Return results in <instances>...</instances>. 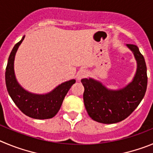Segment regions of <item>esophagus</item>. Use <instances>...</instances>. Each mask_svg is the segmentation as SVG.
Returning <instances> with one entry per match:
<instances>
[{"instance_id": "esophagus-1", "label": "esophagus", "mask_w": 153, "mask_h": 153, "mask_svg": "<svg viewBox=\"0 0 153 153\" xmlns=\"http://www.w3.org/2000/svg\"><path fill=\"white\" fill-rule=\"evenodd\" d=\"M88 76V72H87V70H85V69H81L79 72L77 73L76 76H77L78 79H81L82 78L86 77V76Z\"/></svg>"}]
</instances>
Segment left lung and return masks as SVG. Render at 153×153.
<instances>
[{
  "instance_id": "left-lung-1",
  "label": "left lung",
  "mask_w": 153,
  "mask_h": 153,
  "mask_svg": "<svg viewBox=\"0 0 153 153\" xmlns=\"http://www.w3.org/2000/svg\"><path fill=\"white\" fill-rule=\"evenodd\" d=\"M136 62L137 69L131 83L117 90H109L95 79H82L84 86L83 101L92 120L98 123L112 124L125 120L134 111L142 101L147 88L146 64L137 46L126 44Z\"/></svg>"
}]
</instances>
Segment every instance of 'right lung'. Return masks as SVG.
I'll return each instance as SVG.
<instances>
[{
	"mask_svg": "<svg viewBox=\"0 0 153 153\" xmlns=\"http://www.w3.org/2000/svg\"><path fill=\"white\" fill-rule=\"evenodd\" d=\"M24 39L23 36L15 44L8 58L5 72L7 90L16 106L26 116L36 120L51 119L60 110L65 96L76 80L64 82L47 94H34L24 90L16 79L13 70L16 52Z\"/></svg>",
	"mask_w": 153,
	"mask_h": 153,
	"instance_id": "1",
	"label": "right lung"
}]
</instances>
